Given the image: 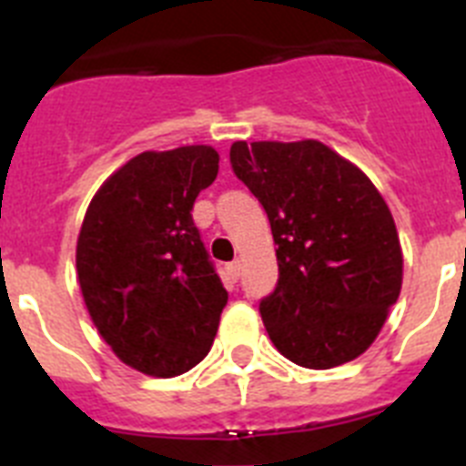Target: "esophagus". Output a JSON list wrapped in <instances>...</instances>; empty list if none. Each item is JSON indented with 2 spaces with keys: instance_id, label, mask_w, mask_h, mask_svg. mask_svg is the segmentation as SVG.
<instances>
[{
  "instance_id": "esophagus-1",
  "label": "esophagus",
  "mask_w": 466,
  "mask_h": 466,
  "mask_svg": "<svg viewBox=\"0 0 466 466\" xmlns=\"http://www.w3.org/2000/svg\"><path fill=\"white\" fill-rule=\"evenodd\" d=\"M240 261L228 263V266H226V278H228L230 282H238V279H240Z\"/></svg>"
}]
</instances>
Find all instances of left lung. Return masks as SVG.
I'll return each instance as SVG.
<instances>
[{"label":"left lung","instance_id":"obj_1","mask_svg":"<svg viewBox=\"0 0 466 466\" xmlns=\"http://www.w3.org/2000/svg\"><path fill=\"white\" fill-rule=\"evenodd\" d=\"M230 167L278 245V284L258 303L275 348L306 369L357 360L401 291V245L378 188L317 139L233 142Z\"/></svg>","mask_w":466,"mask_h":466}]
</instances>
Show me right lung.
<instances>
[{"label": "right lung", "instance_id": "add662e5", "mask_svg": "<svg viewBox=\"0 0 466 466\" xmlns=\"http://www.w3.org/2000/svg\"><path fill=\"white\" fill-rule=\"evenodd\" d=\"M219 172V154L193 144L144 151L95 193L76 242L90 319L123 364L175 378L203 361L228 291L191 209Z\"/></svg>", "mask_w": 466, "mask_h": 466}]
</instances>
